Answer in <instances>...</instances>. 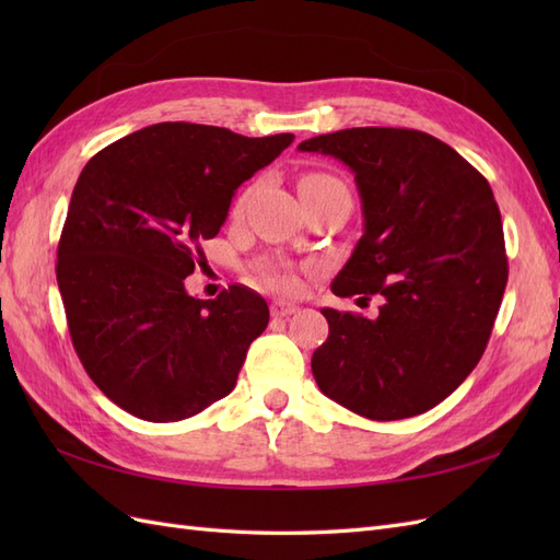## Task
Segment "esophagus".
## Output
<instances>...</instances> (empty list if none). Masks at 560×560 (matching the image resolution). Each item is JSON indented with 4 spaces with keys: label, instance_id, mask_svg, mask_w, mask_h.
Listing matches in <instances>:
<instances>
[{
    "label": "esophagus",
    "instance_id": "esophagus-1",
    "mask_svg": "<svg viewBox=\"0 0 560 560\" xmlns=\"http://www.w3.org/2000/svg\"><path fill=\"white\" fill-rule=\"evenodd\" d=\"M296 311H299V306H294V303H284V301L270 303V315H273V317H290Z\"/></svg>",
    "mask_w": 560,
    "mask_h": 560
}]
</instances>
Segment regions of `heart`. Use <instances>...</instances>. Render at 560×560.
Segmentation results:
<instances>
[{"mask_svg":"<svg viewBox=\"0 0 560 560\" xmlns=\"http://www.w3.org/2000/svg\"><path fill=\"white\" fill-rule=\"evenodd\" d=\"M301 182H308V184H341L336 177L331 175H325V173H308L306 177H303ZM343 186V184H341ZM261 280L273 287V290L278 292H284V294H292L299 290V276L294 273V270L284 268V266H264L261 268Z\"/></svg>","mask_w":560,"mask_h":560,"instance_id":"heart-1","label":"heart"}]
</instances>
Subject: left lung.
<instances>
[{
	"instance_id": "left-lung-1",
	"label": "left lung",
	"mask_w": 560,
	"mask_h": 560,
	"mask_svg": "<svg viewBox=\"0 0 560 560\" xmlns=\"http://www.w3.org/2000/svg\"><path fill=\"white\" fill-rule=\"evenodd\" d=\"M301 151L343 161L364 235L331 282L336 296H383L378 317L322 308L313 352L322 393L371 420L430 411L479 364L506 287L502 219L488 179L411 128H346Z\"/></svg>"
}]
</instances>
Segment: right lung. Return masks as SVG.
I'll return each instance as SVG.
<instances>
[{"mask_svg": "<svg viewBox=\"0 0 560 560\" xmlns=\"http://www.w3.org/2000/svg\"><path fill=\"white\" fill-rule=\"evenodd\" d=\"M167 121L112 142L83 167L58 243L56 276L86 374L124 411L175 422L226 397L268 325L245 284L217 299L184 290L233 191L292 144Z\"/></svg>", "mask_w": 560, "mask_h": 560, "instance_id": "add662e5", "label": "right lung"}]
</instances>
